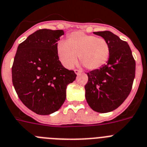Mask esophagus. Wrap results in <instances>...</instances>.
<instances>
[{
  "instance_id": "esophagus-1",
  "label": "esophagus",
  "mask_w": 147,
  "mask_h": 147,
  "mask_svg": "<svg viewBox=\"0 0 147 147\" xmlns=\"http://www.w3.org/2000/svg\"><path fill=\"white\" fill-rule=\"evenodd\" d=\"M75 74H77V75H79L80 72H82V71L78 70V69H75Z\"/></svg>"
}]
</instances>
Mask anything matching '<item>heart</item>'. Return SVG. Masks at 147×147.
<instances>
[{"label":"heart","instance_id":"b5f03b06","mask_svg":"<svg viewBox=\"0 0 147 147\" xmlns=\"http://www.w3.org/2000/svg\"><path fill=\"white\" fill-rule=\"evenodd\" d=\"M56 51L61 64L71 69L78 61V55L88 69H98L108 62L110 46L104 38L86 34L83 31H74L67 36V42L60 41Z\"/></svg>","mask_w":147,"mask_h":147}]
</instances>
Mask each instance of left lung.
I'll use <instances>...</instances> for the list:
<instances>
[{"instance_id":"left-lung-1","label":"left lung","mask_w":147,"mask_h":147,"mask_svg":"<svg viewBox=\"0 0 147 147\" xmlns=\"http://www.w3.org/2000/svg\"><path fill=\"white\" fill-rule=\"evenodd\" d=\"M107 40L110 56L106 64L87 72L86 99L94 111L108 113L119 107L131 92L136 61L127 42L108 31L94 32Z\"/></svg>"}]
</instances>
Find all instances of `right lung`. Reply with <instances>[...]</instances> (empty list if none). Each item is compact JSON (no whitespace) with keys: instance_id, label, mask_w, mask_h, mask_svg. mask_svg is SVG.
I'll return each mask as SVG.
<instances>
[{"instance_id":"1","label":"right lung","mask_w":147,"mask_h":147,"mask_svg":"<svg viewBox=\"0 0 147 147\" xmlns=\"http://www.w3.org/2000/svg\"><path fill=\"white\" fill-rule=\"evenodd\" d=\"M62 30L40 29L20 43L11 67L12 83L22 102L34 113L57 111L77 75L62 65L56 51Z\"/></svg>"}]
</instances>
